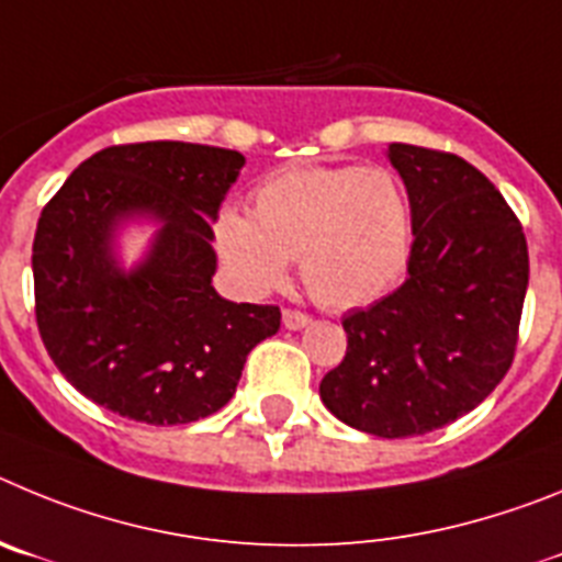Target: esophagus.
<instances>
[{"label": "esophagus", "instance_id": "esophagus-1", "mask_svg": "<svg viewBox=\"0 0 562 562\" xmlns=\"http://www.w3.org/2000/svg\"><path fill=\"white\" fill-rule=\"evenodd\" d=\"M282 325H285L288 330H302V327L311 325V316L296 311V307H285V311H282Z\"/></svg>", "mask_w": 562, "mask_h": 562}]
</instances>
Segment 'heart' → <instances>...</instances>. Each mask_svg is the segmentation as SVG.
Masks as SVG:
<instances>
[{
	"mask_svg": "<svg viewBox=\"0 0 562 562\" xmlns=\"http://www.w3.org/2000/svg\"><path fill=\"white\" fill-rule=\"evenodd\" d=\"M215 249L246 296L280 288L296 257L322 305L356 307L397 282L412 249V210L383 168H291L255 190L251 215L224 210Z\"/></svg>",
	"mask_w": 562,
	"mask_h": 562,
	"instance_id": "heart-1",
	"label": "heart"
}]
</instances>
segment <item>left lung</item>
I'll use <instances>...</instances> for the list:
<instances>
[{
  "label": "left lung",
  "instance_id": "left-lung-1",
  "mask_svg": "<svg viewBox=\"0 0 562 562\" xmlns=\"http://www.w3.org/2000/svg\"><path fill=\"white\" fill-rule=\"evenodd\" d=\"M414 244L397 291L341 318L347 356L318 394L341 423L419 437L473 412L513 367L529 285L524 226L457 154L394 143Z\"/></svg>",
  "mask_w": 562,
  "mask_h": 562
}]
</instances>
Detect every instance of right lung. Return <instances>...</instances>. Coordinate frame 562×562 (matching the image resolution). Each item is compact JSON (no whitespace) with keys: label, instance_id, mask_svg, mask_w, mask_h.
<instances>
[{"label":"right lung","instance_id":"obj_1","mask_svg":"<svg viewBox=\"0 0 562 562\" xmlns=\"http://www.w3.org/2000/svg\"><path fill=\"white\" fill-rule=\"evenodd\" d=\"M240 168L237 150L210 145H111L42 210L35 322L60 375L98 406L148 426L210 417L235 394L246 356L280 330L277 305H237L212 288V221ZM134 214L162 229L125 276L110 232Z\"/></svg>","mask_w":562,"mask_h":562}]
</instances>
